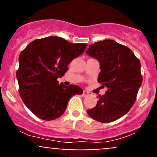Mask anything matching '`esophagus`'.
<instances>
[{
  "instance_id": "obj_1",
  "label": "esophagus",
  "mask_w": 157,
  "mask_h": 157,
  "mask_svg": "<svg viewBox=\"0 0 157 157\" xmlns=\"http://www.w3.org/2000/svg\"><path fill=\"white\" fill-rule=\"evenodd\" d=\"M89 95V92H88L87 91H86V90H84L83 92H82V96L83 97H87Z\"/></svg>"
}]
</instances>
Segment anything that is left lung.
Returning a JSON list of instances; mask_svg holds the SVG:
<instances>
[{"mask_svg":"<svg viewBox=\"0 0 157 157\" xmlns=\"http://www.w3.org/2000/svg\"><path fill=\"white\" fill-rule=\"evenodd\" d=\"M87 55L100 63L98 81L107 88L99 95L96 106L87 111L94 120L111 122L122 117L134 105L142 82L140 60L127 46L113 40H105L89 45Z\"/></svg>","mask_w":157,"mask_h":157,"instance_id":"8db88e82","label":"left lung"}]
</instances>
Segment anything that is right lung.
Here are the masks:
<instances>
[{
	"label": "right lung",
	"instance_id": "add662e5",
	"mask_svg": "<svg viewBox=\"0 0 157 157\" xmlns=\"http://www.w3.org/2000/svg\"><path fill=\"white\" fill-rule=\"evenodd\" d=\"M86 44H71L50 36L28 44L19 56L16 72L19 94L29 109L41 120H54L63 114L69 99L82 94L75 85L65 86L57 78L68 71V65L82 55Z\"/></svg>",
	"mask_w": 157,
	"mask_h": 157
}]
</instances>
